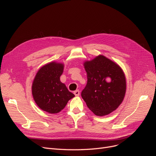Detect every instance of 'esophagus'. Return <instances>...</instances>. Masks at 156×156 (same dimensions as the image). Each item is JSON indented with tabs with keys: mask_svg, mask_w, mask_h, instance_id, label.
<instances>
[{
	"mask_svg": "<svg viewBox=\"0 0 156 156\" xmlns=\"http://www.w3.org/2000/svg\"><path fill=\"white\" fill-rule=\"evenodd\" d=\"M74 94H75V96H79V95H80V92H79V90H75V91H74Z\"/></svg>",
	"mask_w": 156,
	"mask_h": 156,
	"instance_id": "34e87169",
	"label": "esophagus"
}]
</instances>
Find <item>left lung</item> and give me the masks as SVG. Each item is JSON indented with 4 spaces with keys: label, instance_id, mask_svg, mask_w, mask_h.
Returning <instances> with one entry per match:
<instances>
[{
    "label": "left lung",
    "instance_id": "8db88e82",
    "mask_svg": "<svg viewBox=\"0 0 156 156\" xmlns=\"http://www.w3.org/2000/svg\"><path fill=\"white\" fill-rule=\"evenodd\" d=\"M87 84L81 96L96 116H103L115 111L123 101L126 80L119 64L100 55L83 63Z\"/></svg>",
    "mask_w": 156,
    "mask_h": 156
}]
</instances>
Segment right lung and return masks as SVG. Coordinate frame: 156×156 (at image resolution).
<instances>
[{
    "label": "right lung",
    "mask_w": 156,
    "mask_h": 156,
    "mask_svg": "<svg viewBox=\"0 0 156 156\" xmlns=\"http://www.w3.org/2000/svg\"><path fill=\"white\" fill-rule=\"evenodd\" d=\"M62 63L51 62L37 71L32 84V94L36 105L51 114L62 111L75 95L60 77L64 72Z\"/></svg>",
    "instance_id": "right-lung-1"
}]
</instances>
